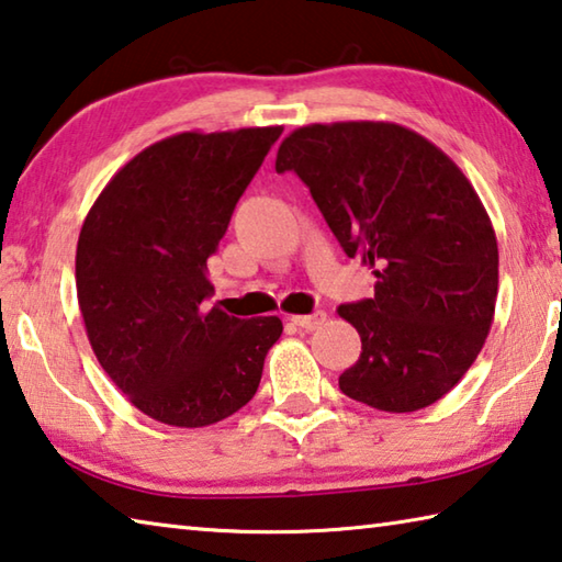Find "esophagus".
<instances>
[{
    "mask_svg": "<svg viewBox=\"0 0 562 562\" xmlns=\"http://www.w3.org/2000/svg\"><path fill=\"white\" fill-rule=\"evenodd\" d=\"M291 323L303 330H316L326 323V313L316 311V313H308V316H291Z\"/></svg>",
    "mask_w": 562,
    "mask_h": 562,
    "instance_id": "1",
    "label": "esophagus"
}]
</instances>
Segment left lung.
<instances>
[{"label":"left lung","mask_w":562,"mask_h":562,"mask_svg":"<svg viewBox=\"0 0 562 562\" xmlns=\"http://www.w3.org/2000/svg\"><path fill=\"white\" fill-rule=\"evenodd\" d=\"M296 172L375 296L340 306L362 352L338 385L382 412L435 405L467 375L494 323L498 244L464 172L397 123L293 131L276 172Z\"/></svg>","instance_id":"8db88e82"}]
</instances>
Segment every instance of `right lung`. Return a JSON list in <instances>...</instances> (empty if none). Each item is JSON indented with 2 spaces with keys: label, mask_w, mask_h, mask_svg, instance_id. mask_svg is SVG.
<instances>
[{
  "label": "right lung",
  "mask_w": 562,
  "mask_h": 562,
  "mask_svg": "<svg viewBox=\"0 0 562 562\" xmlns=\"http://www.w3.org/2000/svg\"><path fill=\"white\" fill-rule=\"evenodd\" d=\"M281 125L180 133L145 147L98 194L76 249L88 340L115 387L162 425L206 427L256 395L276 316L206 308V259Z\"/></svg>",
  "instance_id": "right-lung-1"
}]
</instances>
